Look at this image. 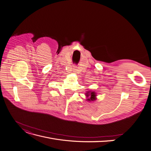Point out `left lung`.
Instances as JSON below:
<instances>
[{"instance_id":"1","label":"left lung","mask_w":151,"mask_h":151,"mask_svg":"<svg viewBox=\"0 0 151 151\" xmlns=\"http://www.w3.org/2000/svg\"><path fill=\"white\" fill-rule=\"evenodd\" d=\"M85 96L87 97V101L91 102V101H94L96 100V93L94 91H88L86 93H85Z\"/></svg>"}]
</instances>
